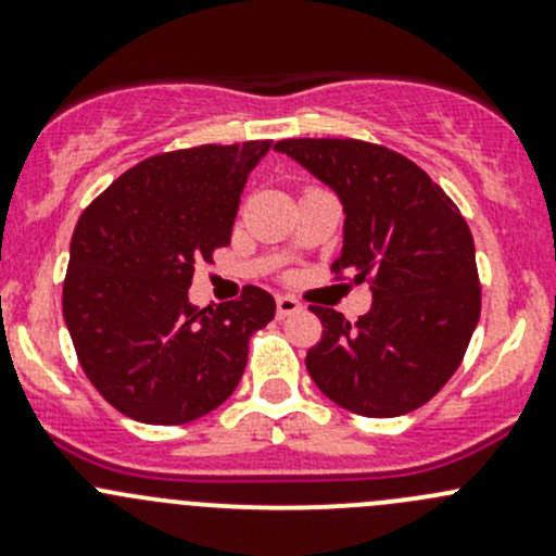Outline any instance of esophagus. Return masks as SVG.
I'll use <instances>...</instances> for the list:
<instances>
[{"label": "esophagus", "instance_id": "esophagus-1", "mask_svg": "<svg viewBox=\"0 0 556 556\" xmlns=\"http://www.w3.org/2000/svg\"><path fill=\"white\" fill-rule=\"evenodd\" d=\"M301 312V304L295 299H290V295H277V314L279 317H288V314H295Z\"/></svg>", "mask_w": 556, "mask_h": 556}]
</instances>
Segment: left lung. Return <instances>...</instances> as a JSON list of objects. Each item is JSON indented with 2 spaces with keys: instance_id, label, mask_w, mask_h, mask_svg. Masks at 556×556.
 <instances>
[{
  "instance_id": "1",
  "label": "left lung",
  "mask_w": 556,
  "mask_h": 556,
  "mask_svg": "<svg viewBox=\"0 0 556 556\" xmlns=\"http://www.w3.org/2000/svg\"><path fill=\"white\" fill-rule=\"evenodd\" d=\"M344 206L336 274L371 285L355 325L312 309L323 339L306 352L314 384L346 412L401 417L425 406L463 363L481 312L470 228L414 161L361 139H282Z\"/></svg>"
}]
</instances>
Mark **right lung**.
<instances>
[{
	"instance_id": "add662e5",
	"label": "right lung",
	"mask_w": 556,
	"mask_h": 556,
	"mask_svg": "<svg viewBox=\"0 0 556 556\" xmlns=\"http://www.w3.org/2000/svg\"><path fill=\"white\" fill-rule=\"evenodd\" d=\"M268 139L142 161L86 206L70 244L64 323L106 403L148 425H185L242 379L250 336L277 312L266 290L217 309L188 301L195 263L231 242L247 174Z\"/></svg>"
}]
</instances>
